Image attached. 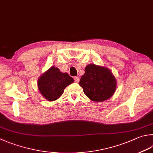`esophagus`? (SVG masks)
I'll return each instance as SVG.
<instances>
[{"label": "esophagus", "mask_w": 153, "mask_h": 153, "mask_svg": "<svg viewBox=\"0 0 153 153\" xmlns=\"http://www.w3.org/2000/svg\"><path fill=\"white\" fill-rule=\"evenodd\" d=\"M74 81H75L76 82H79V78L78 77V76H75L74 78Z\"/></svg>", "instance_id": "1"}]
</instances>
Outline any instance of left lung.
Returning <instances> with one entry per match:
<instances>
[{"label":"left lung","instance_id":"8db88e82","mask_svg":"<svg viewBox=\"0 0 153 153\" xmlns=\"http://www.w3.org/2000/svg\"><path fill=\"white\" fill-rule=\"evenodd\" d=\"M79 85L87 97L94 102H102L113 95L117 80L108 68L94 64L86 66Z\"/></svg>","mask_w":153,"mask_h":153}]
</instances>
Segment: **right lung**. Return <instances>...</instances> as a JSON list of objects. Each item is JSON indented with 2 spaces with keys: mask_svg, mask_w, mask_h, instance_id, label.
<instances>
[{
  "mask_svg": "<svg viewBox=\"0 0 153 153\" xmlns=\"http://www.w3.org/2000/svg\"><path fill=\"white\" fill-rule=\"evenodd\" d=\"M74 82L67 73H61L58 68L51 67L38 80L40 93L48 101H54L61 96L65 88Z\"/></svg>",
  "mask_w": 153,
  "mask_h": 153,
  "instance_id": "obj_1",
  "label": "right lung"
}]
</instances>
